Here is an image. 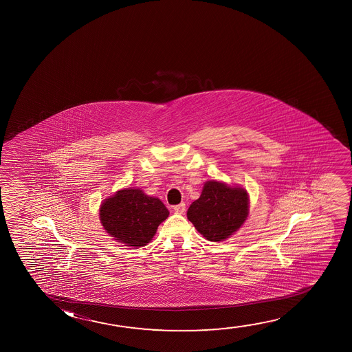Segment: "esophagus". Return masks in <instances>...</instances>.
Masks as SVG:
<instances>
[{"instance_id":"34e87169","label":"esophagus","mask_w":352,"mask_h":352,"mask_svg":"<svg viewBox=\"0 0 352 352\" xmlns=\"http://www.w3.org/2000/svg\"><path fill=\"white\" fill-rule=\"evenodd\" d=\"M185 203H180V204H177V206H173V210L175 212H178V214H183L185 212Z\"/></svg>"}]
</instances>
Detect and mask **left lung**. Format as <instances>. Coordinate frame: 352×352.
Listing matches in <instances>:
<instances>
[{"instance_id":"obj_1","label":"left lung","mask_w":352,"mask_h":352,"mask_svg":"<svg viewBox=\"0 0 352 352\" xmlns=\"http://www.w3.org/2000/svg\"><path fill=\"white\" fill-rule=\"evenodd\" d=\"M248 212L249 198L244 188L210 180L188 208V219L206 239L221 241L239 230Z\"/></svg>"}]
</instances>
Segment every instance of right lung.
<instances>
[{"label":"right lung","mask_w":352,"mask_h":352,"mask_svg":"<svg viewBox=\"0 0 352 352\" xmlns=\"http://www.w3.org/2000/svg\"><path fill=\"white\" fill-rule=\"evenodd\" d=\"M168 215V209L159 198L146 196L137 188L118 191L100 209L104 230L129 246L146 245Z\"/></svg>","instance_id":"1"}]
</instances>
